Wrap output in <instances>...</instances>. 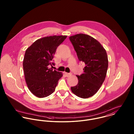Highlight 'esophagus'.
<instances>
[{"label":"esophagus","instance_id":"34e87169","mask_svg":"<svg viewBox=\"0 0 134 134\" xmlns=\"http://www.w3.org/2000/svg\"><path fill=\"white\" fill-rule=\"evenodd\" d=\"M64 74L66 77H70L72 75L71 73H66V72H64Z\"/></svg>","mask_w":134,"mask_h":134}]
</instances>
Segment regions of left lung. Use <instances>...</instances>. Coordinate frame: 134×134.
<instances>
[{
    "mask_svg": "<svg viewBox=\"0 0 134 134\" xmlns=\"http://www.w3.org/2000/svg\"><path fill=\"white\" fill-rule=\"evenodd\" d=\"M80 61L85 63L83 73L76 75L78 82L71 87L76 96L87 98L94 96L105 80L108 66L106 52L100 43L92 37L82 34L70 37Z\"/></svg>",
    "mask_w": 134,
    "mask_h": 134,
    "instance_id": "left-lung-1",
    "label": "left lung"
}]
</instances>
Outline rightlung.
Listing matches in <instances>:
<instances>
[{
	"label": "right lung",
	"mask_w": 134,
	"mask_h": 134,
	"mask_svg": "<svg viewBox=\"0 0 134 134\" xmlns=\"http://www.w3.org/2000/svg\"><path fill=\"white\" fill-rule=\"evenodd\" d=\"M66 36H53L36 41L26 51L23 60L24 75L28 88L39 98L45 97L55 90L62 73L48 68L55 63L53 59L57 48Z\"/></svg>",
	"instance_id": "obj_1"
}]
</instances>
